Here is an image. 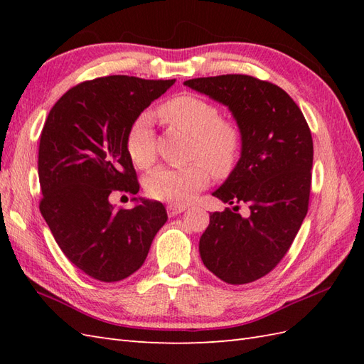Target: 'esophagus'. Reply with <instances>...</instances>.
I'll return each mask as SVG.
<instances>
[{
    "instance_id": "obj_1",
    "label": "esophagus",
    "mask_w": 364,
    "mask_h": 364,
    "mask_svg": "<svg viewBox=\"0 0 364 364\" xmlns=\"http://www.w3.org/2000/svg\"><path fill=\"white\" fill-rule=\"evenodd\" d=\"M184 210H186V206H183V205H168L167 206V213H168L170 218L181 214Z\"/></svg>"
}]
</instances>
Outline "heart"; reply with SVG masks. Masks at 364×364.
<instances>
[{"mask_svg": "<svg viewBox=\"0 0 364 364\" xmlns=\"http://www.w3.org/2000/svg\"><path fill=\"white\" fill-rule=\"evenodd\" d=\"M159 115L170 125L192 134L189 158L181 167H159L146 176L149 196L170 203H188L197 191L210 183V170L225 176L235 168L241 153L242 136L235 122L220 119L213 103L196 95H178L159 107ZM129 158L141 168L156 159V142L151 117L141 114L127 136Z\"/></svg>", "mask_w": 364, "mask_h": 364, "instance_id": "obj_1", "label": "heart"}]
</instances>
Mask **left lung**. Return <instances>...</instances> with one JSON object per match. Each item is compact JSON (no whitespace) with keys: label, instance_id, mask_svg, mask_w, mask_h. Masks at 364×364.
Returning a JSON list of instances; mask_svg holds the SVG:
<instances>
[{"label":"left lung","instance_id":"1","mask_svg":"<svg viewBox=\"0 0 364 364\" xmlns=\"http://www.w3.org/2000/svg\"><path fill=\"white\" fill-rule=\"evenodd\" d=\"M228 107L241 129V156L214 197L235 205L210 215L200 237L203 264L220 280L244 284L269 274L289 250L308 211L313 139L300 107L283 89L247 75L184 81ZM237 203L251 215L235 213Z\"/></svg>","mask_w":364,"mask_h":364}]
</instances>
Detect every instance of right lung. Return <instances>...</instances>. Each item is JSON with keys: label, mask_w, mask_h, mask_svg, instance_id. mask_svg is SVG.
Segmentation results:
<instances>
[{"label": "right lung", "mask_w": 364, "mask_h": 364, "mask_svg": "<svg viewBox=\"0 0 364 364\" xmlns=\"http://www.w3.org/2000/svg\"><path fill=\"white\" fill-rule=\"evenodd\" d=\"M175 80L112 75L81 82L51 107L38 145L41 213L60 250L84 274L120 282L141 269L167 220L156 200L115 210L112 191L137 194L127 136Z\"/></svg>", "instance_id": "add662e5"}]
</instances>
